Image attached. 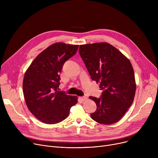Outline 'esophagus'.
Wrapping results in <instances>:
<instances>
[{
    "label": "esophagus",
    "mask_w": 158,
    "mask_h": 158,
    "mask_svg": "<svg viewBox=\"0 0 158 158\" xmlns=\"http://www.w3.org/2000/svg\"><path fill=\"white\" fill-rule=\"evenodd\" d=\"M80 98L81 99L82 101H86V99H87V97H85V96H83V97H80Z\"/></svg>",
    "instance_id": "obj_1"
}]
</instances>
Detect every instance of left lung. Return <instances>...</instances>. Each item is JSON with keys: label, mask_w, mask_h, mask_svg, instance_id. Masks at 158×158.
I'll return each mask as SVG.
<instances>
[{"label": "left lung", "mask_w": 158, "mask_h": 158, "mask_svg": "<svg viewBox=\"0 0 158 158\" xmlns=\"http://www.w3.org/2000/svg\"><path fill=\"white\" fill-rule=\"evenodd\" d=\"M79 52L91 78L102 90L101 98L89 97L97 107L91 117L106 125L118 122L133 102L136 92L135 73L129 60L106 42L81 45Z\"/></svg>", "instance_id": "8db88e82"}]
</instances>
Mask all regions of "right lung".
Listing matches in <instances>:
<instances>
[{
  "label": "right lung",
  "mask_w": 158,
  "mask_h": 158,
  "mask_svg": "<svg viewBox=\"0 0 158 158\" xmlns=\"http://www.w3.org/2000/svg\"><path fill=\"white\" fill-rule=\"evenodd\" d=\"M78 45L56 43L39 54L24 74L23 92L31 113L41 122L55 124L68 117L76 96L58 91L65 61L76 54Z\"/></svg>",
  "instance_id": "1"
}]
</instances>
